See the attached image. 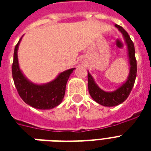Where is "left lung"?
<instances>
[{
  "label": "left lung",
  "mask_w": 151,
  "mask_h": 151,
  "mask_svg": "<svg viewBox=\"0 0 151 151\" xmlns=\"http://www.w3.org/2000/svg\"><path fill=\"white\" fill-rule=\"evenodd\" d=\"M115 27L123 34L124 41L126 43L127 48H128V55H129L130 69H129V77L127 78L126 81L115 91L105 92L101 89L96 84L92 75L88 71V88L90 96L96 103L104 106H109V107L119 105L129 97L133 88L134 83L136 81V73H137V64H136V59L135 56V47H134L133 42L132 41L128 33L122 27L117 24L115 25Z\"/></svg>",
  "instance_id": "1"
}]
</instances>
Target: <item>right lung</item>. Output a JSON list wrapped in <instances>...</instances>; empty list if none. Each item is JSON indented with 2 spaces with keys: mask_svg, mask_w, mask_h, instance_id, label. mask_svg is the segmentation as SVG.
Listing matches in <instances>:
<instances>
[{
  "mask_svg": "<svg viewBox=\"0 0 151 151\" xmlns=\"http://www.w3.org/2000/svg\"><path fill=\"white\" fill-rule=\"evenodd\" d=\"M21 39L15 45L12 63V78L18 93L22 100L32 107L40 110L55 107L63 99L67 81L75 68L62 72L55 80L46 84L37 85L31 82L25 77L19 65L17 52Z\"/></svg>",
  "mask_w": 151,
  "mask_h": 151,
  "instance_id": "add662e5",
  "label": "right lung"
}]
</instances>
